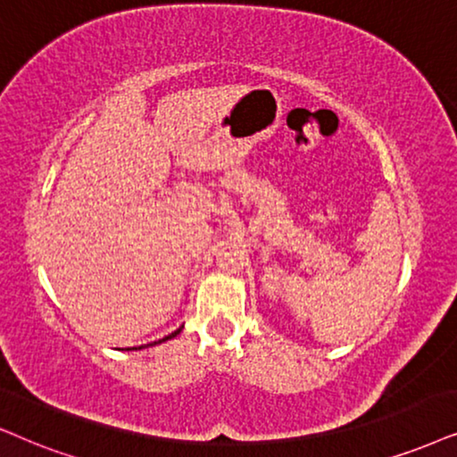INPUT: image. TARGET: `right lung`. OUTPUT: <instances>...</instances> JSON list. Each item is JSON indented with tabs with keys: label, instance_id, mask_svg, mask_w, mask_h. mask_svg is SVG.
<instances>
[{
	"label": "right lung",
	"instance_id": "right-lung-1",
	"mask_svg": "<svg viewBox=\"0 0 457 457\" xmlns=\"http://www.w3.org/2000/svg\"><path fill=\"white\" fill-rule=\"evenodd\" d=\"M179 333H181V328H177V331H175V333H170V335H169V337L160 339V342H154V344H162V342H166V339H170V337H177V335H179ZM154 344H147V345H154ZM132 350H137V348H132Z\"/></svg>",
	"mask_w": 457,
	"mask_h": 457
}]
</instances>
